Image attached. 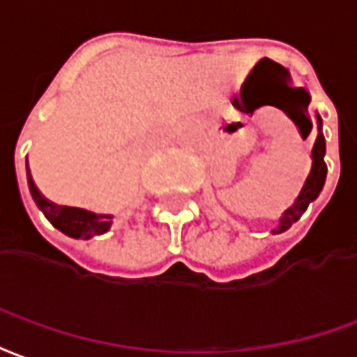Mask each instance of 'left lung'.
Wrapping results in <instances>:
<instances>
[{"label": "left lung", "mask_w": 357, "mask_h": 357, "mask_svg": "<svg viewBox=\"0 0 357 357\" xmlns=\"http://www.w3.org/2000/svg\"><path fill=\"white\" fill-rule=\"evenodd\" d=\"M312 127H314V123H312L310 116H306V119H304V129L298 125V129H301V132H303V137H308V135H310ZM317 129H319V132H317L316 144H314V148H312V160H314V163H312L310 175H308V178H306V184H304L301 196L296 197L295 205H293V207H289V209L283 213V217L280 218V226H278V230H274V234L285 232V230H289L291 226L295 225L296 220L304 215V211L308 209L310 202H314V199L319 196L321 188H324L325 176H327V165H325V160H324L325 139H324V132H321V118H319V116H317Z\"/></svg>", "instance_id": "1"}]
</instances>
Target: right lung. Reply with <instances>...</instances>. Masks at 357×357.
I'll return each mask as SVG.
<instances>
[{
	"label": "right lung",
	"mask_w": 357,
	"mask_h": 357,
	"mask_svg": "<svg viewBox=\"0 0 357 357\" xmlns=\"http://www.w3.org/2000/svg\"><path fill=\"white\" fill-rule=\"evenodd\" d=\"M26 171H28V165H26ZM28 186H30V194H32L36 205L40 207L47 220L62 234H66L74 239H89L93 236L108 232L112 225V217H108V215H95L91 211L61 207V205L47 202L36 188L30 173H28Z\"/></svg>",
	"instance_id": "right-lung-1"
}]
</instances>
